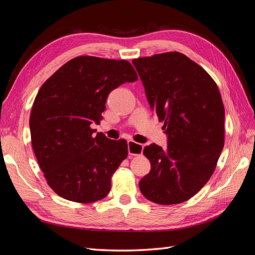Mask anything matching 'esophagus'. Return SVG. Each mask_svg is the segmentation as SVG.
<instances>
[{"label":"esophagus","mask_w":255,"mask_h":255,"mask_svg":"<svg viewBox=\"0 0 255 255\" xmlns=\"http://www.w3.org/2000/svg\"><path fill=\"white\" fill-rule=\"evenodd\" d=\"M143 145L134 141H128V154L130 156H140L143 154Z\"/></svg>","instance_id":"1"}]
</instances>
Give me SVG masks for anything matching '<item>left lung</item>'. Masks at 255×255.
I'll use <instances>...</instances> for the list:
<instances>
[{"mask_svg":"<svg viewBox=\"0 0 255 255\" xmlns=\"http://www.w3.org/2000/svg\"><path fill=\"white\" fill-rule=\"evenodd\" d=\"M132 63L168 134L165 149L156 144L144 148L151 169L140 180V190L157 204H179L204 187L224 146L220 92L206 70L183 53H160Z\"/></svg>","mask_w":255,"mask_h":255,"instance_id":"8db88e82","label":"left lung"}]
</instances>
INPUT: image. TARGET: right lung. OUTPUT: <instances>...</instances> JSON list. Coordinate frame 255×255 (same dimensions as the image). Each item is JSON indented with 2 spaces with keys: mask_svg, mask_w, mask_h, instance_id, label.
I'll use <instances>...</instances> for the list:
<instances>
[{
  "mask_svg": "<svg viewBox=\"0 0 255 255\" xmlns=\"http://www.w3.org/2000/svg\"><path fill=\"white\" fill-rule=\"evenodd\" d=\"M136 80L128 61L82 55L41 85L30 115L32 147L48 185L63 199L86 204L110 192L128 145L95 135L91 125L103 120L111 91Z\"/></svg>",
  "mask_w": 255,
  "mask_h": 255,
  "instance_id": "obj_1",
  "label": "right lung"
}]
</instances>
